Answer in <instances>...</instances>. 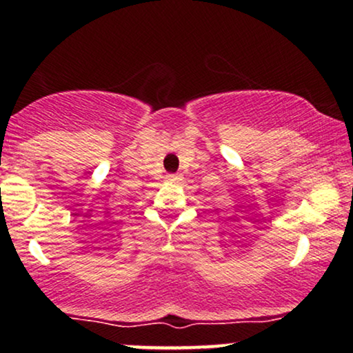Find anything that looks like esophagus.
Here are the masks:
<instances>
[{"mask_svg": "<svg viewBox=\"0 0 353 353\" xmlns=\"http://www.w3.org/2000/svg\"><path fill=\"white\" fill-rule=\"evenodd\" d=\"M165 179H168V182H171V184H177V182L182 181V177L181 176H176V174H169V176L165 177Z\"/></svg>", "mask_w": 353, "mask_h": 353, "instance_id": "obj_1", "label": "esophagus"}]
</instances>
